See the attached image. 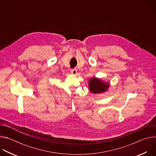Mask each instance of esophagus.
Instances as JSON below:
<instances>
[{"instance_id": "1", "label": "esophagus", "mask_w": 156, "mask_h": 156, "mask_svg": "<svg viewBox=\"0 0 156 156\" xmlns=\"http://www.w3.org/2000/svg\"><path fill=\"white\" fill-rule=\"evenodd\" d=\"M71 73L73 75H76L77 73V70L76 69H72L71 70Z\"/></svg>"}]
</instances>
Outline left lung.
Returning a JSON list of instances; mask_svg holds the SVG:
<instances>
[{"label":"left lung","instance_id":"1","mask_svg":"<svg viewBox=\"0 0 156 156\" xmlns=\"http://www.w3.org/2000/svg\"><path fill=\"white\" fill-rule=\"evenodd\" d=\"M108 86V83L95 77L91 78L89 81V88L91 93L94 94L102 93L106 91Z\"/></svg>","mask_w":156,"mask_h":156}]
</instances>
